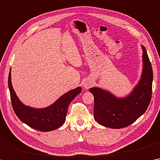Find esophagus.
<instances>
[{"label":"esophagus","instance_id":"1","mask_svg":"<svg viewBox=\"0 0 160 160\" xmlns=\"http://www.w3.org/2000/svg\"><path fill=\"white\" fill-rule=\"evenodd\" d=\"M93 84L92 82L89 79H87L84 81V82L83 83V87H84L86 89H88V88H90V87H92V85Z\"/></svg>","mask_w":160,"mask_h":160}]
</instances>
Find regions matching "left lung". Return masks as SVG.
Instances as JSON below:
<instances>
[{
    "mask_svg": "<svg viewBox=\"0 0 160 160\" xmlns=\"http://www.w3.org/2000/svg\"><path fill=\"white\" fill-rule=\"evenodd\" d=\"M142 48L143 69L141 78L128 96L118 98L100 88H89L94 97V119L102 126L112 129L127 127L146 112L152 98L153 72L146 48L144 46Z\"/></svg>",
    "mask_w": 160,
    "mask_h": 160,
    "instance_id": "1",
    "label": "left lung"
}]
</instances>
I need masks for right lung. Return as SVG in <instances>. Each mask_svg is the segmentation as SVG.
I'll use <instances>...</instances> for the list:
<instances>
[{
	"label": "right lung",
	"mask_w": 160,
	"mask_h": 160,
	"mask_svg": "<svg viewBox=\"0 0 160 160\" xmlns=\"http://www.w3.org/2000/svg\"><path fill=\"white\" fill-rule=\"evenodd\" d=\"M8 88L12 107L16 116L31 128L41 132L53 131L60 127L66 120L68 105L82 92V87H77L61 96L49 107L36 109L24 105L19 100L12 86L11 70L8 75Z\"/></svg>",
	"instance_id": "1"
}]
</instances>
